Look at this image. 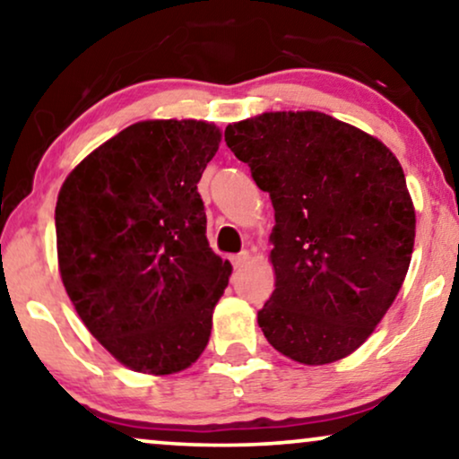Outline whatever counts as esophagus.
Returning a JSON list of instances; mask_svg holds the SVG:
<instances>
[{"label": "esophagus", "instance_id": "obj_1", "mask_svg": "<svg viewBox=\"0 0 459 459\" xmlns=\"http://www.w3.org/2000/svg\"><path fill=\"white\" fill-rule=\"evenodd\" d=\"M247 261H248L247 250H244V253H238V255L231 256V265H234V267H242Z\"/></svg>", "mask_w": 459, "mask_h": 459}]
</instances>
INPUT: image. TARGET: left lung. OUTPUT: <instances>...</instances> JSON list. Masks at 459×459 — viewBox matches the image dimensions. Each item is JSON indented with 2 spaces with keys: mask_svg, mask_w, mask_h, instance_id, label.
Segmentation results:
<instances>
[{
  "mask_svg": "<svg viewBox=\"0 0 459 459\" xmlns=\"http://www.w3.org/2000/svg\"><path fill=\"white\" fill-rule=\"evenodd\" d=\"M225 143L269 192L275 290L256 313L281 355L324 366L359 349L410 269L416 212L399 160L316 110L265 112Z\"/></svg>",
  "mask_w": 459,
  "mask_h": 459,
  "instance_id": "left-lung-1",
  "label": "left lung"
}]
</instances>
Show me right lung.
Segmentation results:
<instances>
[{"label":"right lung","mask_w":459,"mask_h":459,"mask_svg":"<svg viewBox=\"0 0 459 459\" xmlns=\"http://www.w3.org/2000/svg\"><path fill=\"white\" fill-rule=\"evenodd\" d=\"M219 142L221 131L204 121H142L62 184V284L87 330L134 372H181L209 342L231 273L206 240L198 194Z\"/></svg>","instance_id":"obj_1"}]
</instances>
